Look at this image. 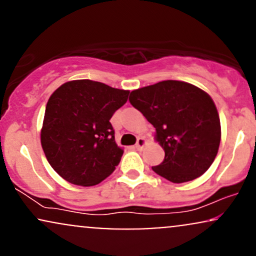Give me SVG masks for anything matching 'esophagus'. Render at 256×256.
<instances>
[{"instance_id":"1","label":"esophagus","mask_w":256,"mask_h":256,"mask_svg":"<svg viewBox=\"0 0 256 256\" xmlns=\"http://www.w3.org/2000/svg\"><path fill=\"white\" fill-rule=\"evenodd\" d=\"M146 140H144L143 137H138L137 138V143H136V149H138V150H142L143 146H146Z\"/></svg>"}]
</instances>
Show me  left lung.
<instances>
[{
	"label": "left lung",
	"instance_id": "1",
	"mask_svg": "<svg viewBox=\"0 0 256 256\" xmlns=\"http://www.w3.org/2000/svg\"><path fill=\"white\" fill-rule=\"evenodd\" d=\"M130 104L154 126L165 158L152 171L185 183L210 168L218 154L220 119L213 100L195 85L164 80L131 91Z\"/></svg>",
	"mask_w": 256,
	"mask_h": 256
}]
</instances>
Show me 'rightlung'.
I'll use <instances>...</instances> for the list:
<instances>
[{"mask_svg":"<svg viewBox=\"0 0 256 256\" xmlns=\"http://www.w3.org/2000/svg\"><path fill=\"white\" fill-rule=\"evenodd\" d=\"M128 90L90 79L67 82L48 100L40 130L46 160L64 180L82 186L101 183L119 165L110 118L128 101Z\"/></svg>","mask_w":256,"mask_h":256,"instance_id":"right-lung-1","label":"right lung"}]
</instances>
